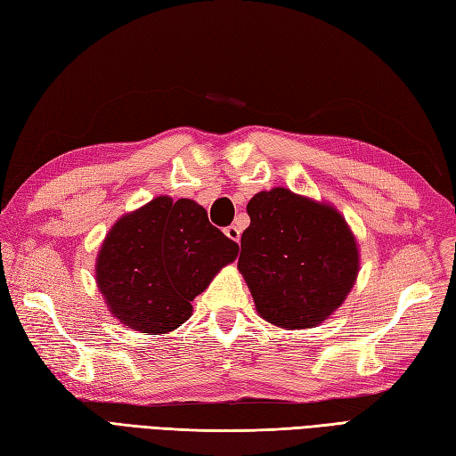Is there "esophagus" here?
<instances>
[{"mask_svg":"<svg viewBox=\"0 0 456 456\" xmlns=\"http://www.w3.org/2000/svg\"><path fill=\"white\" fill-rule=\"evenodd\" d=\"M225 235L231 239V240H240V229L237 225H229L225 227Z\"/></svg>","mask_w":456,"mask_h":456,"instance_id":"obj_1","label":"esophagus"}]
</instances>
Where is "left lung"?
Instances as JSON below:
<instances>
[{"label": "left lung", "instance_id": "8db88e82", "mask_svg": "<svg viewBox=\"0 0 456 456\" xmlns=\"http://www.w3.org/2000/svg\"><path fill=\"white\" fill-rule=\"evenodd\" d=\"M239 270L262 319L313 328L342 305L359 268L355 239L330 206L273 188L254 196Z\"/></svg>", "mask_w": 456, "mask_h": 456}]
</instances>
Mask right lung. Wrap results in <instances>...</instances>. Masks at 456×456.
Segmentation results:
<instances>
[{
  "label": "right lung",
  "instance_id": "1",
  "mask_svg": "<svg viewBox=\"0 0 456 456\" xmlns=\"http://www.w3.org/2000/svg\"><path fill=\"white\" fill-rule=\"evenodd\" d=\"M237 254L194 200L159 196L116 221L99 252L97 283L122 324L165 334L190 319V303Z\"/></svg>",
  "mask_w": 456,
  "mask_h": 456
}]
</instances>
